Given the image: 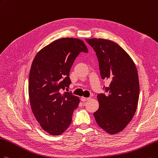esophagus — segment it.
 <instances>
[{
	"label": "esophagus",
	"mask_w": 158,
	"mask_h": 158,
	"mask_svg": "<svg viewBox=\"0 0 158 158\" xmlns=\"http://www.w3.org/2000/svg\"><path fill=\"white\" fill-rule=\"evenodd\" d=\"M89 99H90V98H86V97H84L81 98V100L82 101V102H85V101L89 100Z\"/></svg>",
	"instance_id": "esophagus-1"
}]
</instances>
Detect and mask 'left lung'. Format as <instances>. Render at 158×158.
Here are the masks:
<instances>
[{
	"label": "left lung",
	"mask_w": 158,
	"mask_h": 158,
	"mask_svg": "<svg viewBox=\"0 0 158 158\" xmlns=\"http://www.w3.org/2000/svg\"><path fill=\"white\" fill-rule=\"evenodd\" d=\"M97 56L101 77L108 80L104 87L108 94H99V108L93 113L99 127L110 134L123 130L136 111L139 82L136 66L118 44L104 39H85Z\"/></svg>",
	"instance_id": "left-lung-1"
}]
</instances>
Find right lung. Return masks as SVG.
Instances as JSON below:
<instances>
[{"label": "right lung", "instance_id": "add662e5", "mask_svg": "<svg viewBox=\"0 0 158 158\" xmlns=\"http://www.w3.org/2000/svg\"><path fill=\"white\" fill-rule=\"evenodd\" d=\"M88 52L84 41L72 37L56 40L37 52L31 64L28 94L31 111L41 127L59 135L72 122L80 98L62 90L71 81L69 73L80 52Z\"/></svg>", "mask_w": 158, "mask_h": 158}]
</instances>
